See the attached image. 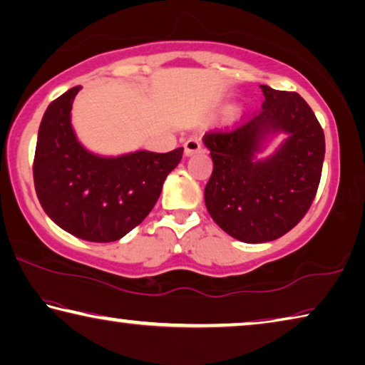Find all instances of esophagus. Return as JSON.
<instances>
[{"label": "esophagus", "instance_id": "34e87169", "mask_svg": "<svg viewBox=\"0 0 365 365\" xmlns=\"http://www.w3.org/2000/svg\"><path fill=\"white\" fill-rule=\"evenodd\" d=\"M183 146H185V156H193V154L201 151L202 143H201L200 138L193 137V138H190V140L185 141Z\"/></svg>", "mask_w": 365, "mask_h": 365}]
</instances>
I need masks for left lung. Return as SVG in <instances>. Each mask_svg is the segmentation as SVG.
I'll use <instances>...</instances> for the list:
<instances>
[{"instance_id": "8db88e82", "label": "left lung", "mask_w": 365, "mask_h": 365, "mask_svg": "<svg viewBox=\"0 0 365 365\" xmlns=\"http://www.w3.org/2000/svg\"><path fill=\"white\" fill-rule=\"evenodd\" d=\"M257 114L232 128H211L202 143L211 151L212 175L205 188L207 212L222 230L243 243L280 238L304 217L322 174L325 137L316 114L294 91L261 85ZM287 138L260 158L277 134Z\"/></svg>"}]
</instances>
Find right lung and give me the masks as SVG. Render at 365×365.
Masks as SVG:
<instances>
[{
	"label": "right lung",
	"instance_id": "obj_1",
	"mask_svg": "<svg viewBox=\"0 0 365 365\" xmlns=\"http://www.w3.org/2000/svg\"><path fill=\"white\" fill-rule=\"evenodd\" d=\"M78 91L80 86L67 90L43 114L34 160L35 191L43 211L67 233L85 242H115L151 212L183 148L119 156L86 150L71 122Z\"/></svg>",
	"mask_w": 365,
	"mask_h": 365
}]
</instances>
